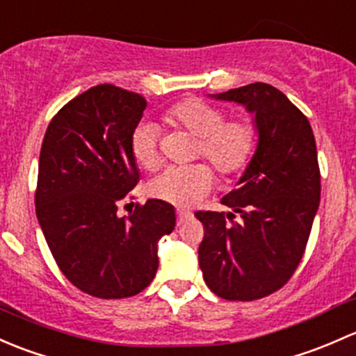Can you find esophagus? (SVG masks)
Listing matches in <instances>:
<instances>
[{
	"label": "esophagus",
	"instance_id": "1",
	"mask_svg": "<svg viewBox=\"0 0 356 356\" xmlns=\"http://www.w3.org/2000/svg\"><path fill=\"white\" fill-rule=\"evenodd\" d=\"M177 216H178V225H181L183 221H186V219H188V218H192V214H190V212L181 211V209H178Z\"/></svg>",
	"mask_w": 356,
	"mask_h": 356
}]
</instances>
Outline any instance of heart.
Here are the masks:
<instances>
[{
    "label": "heart",
    "mask_w": 356,
    "mask_h": 356,
    "mask_svg": "<svg viewBox=\"0 0 356 356\" xmlns=\"http://www.w3.org/2000/svg\"><path fill=\"white\" fill-rule=\"evenodd\" d=\"M171 127L183 128L199 138L197 154L204 156L222 177L240 173L250 161L255 149V130L248 122H226V115L216 106L186 99L170 108L164 116ZM159 134L152 123L135 127L130 151L142 170L151 171L161 161ZM214 185V173L207 164L173 166L154 177L147 193L154 199L175 205H193L202 200Z\"/></svg>",
    "instance_id": "obj_1"
}]
</instances>
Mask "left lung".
I'll return each instance as SVG.
<instances>
[{
    "label": "left lung",
    "instance_id": "left-lung-1",
    "mask_svg": "<svg viewBox=\"0 0 356 356\" xmlns=\"http://www.w3.org/2000/svg\"><path fill=\"white\" fill-rule=\"evenodd\" d=\"M209 97L243 106L257 144L221 199L229 212H195L205 228L199 266L212 293L248 302L280 289L302 260L321 200L317 147L305 115L269 83Z\"/></svg>",
    "mask_w": 356,
    "mask_h": 356
}]
</instances>
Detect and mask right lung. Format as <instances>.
<instances>
[{"label": "right lung", "mask_w": 356, "mask_h": 356, "mask_svg": "<svg viewBox=\"0 0 356 356\" xmlns=\"http://www.w3.org/2000/svg\"><path fill=\"white\" fill-rule=\"evenodd\" d=\"M145 99L101 83L51 120L39 157L35 214L61 273L97 298L140 293L156 276L157 243L177 225L171 204L149 199L127 219L118 205L140 181L130 138Z\"/></svg>", "instance_id": "1"}]
</instances>
